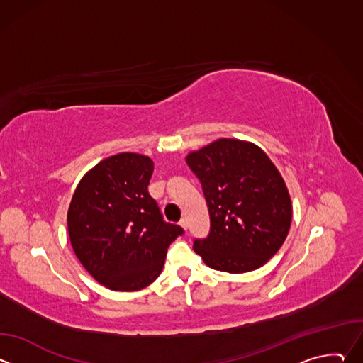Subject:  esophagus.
<instances>
[{
	"label": "esophagus",
	"instance_id": "obj_1",
	"mask_svg": "<svg viewBox=\"0 0 363 363\" xmlns=\"http://www.w3.org/2000/svg\"><path fill=\"white\" fill-rule=\"evenodd\" d=\"M179 225L182 227V228H188V224H186V218H181V221H179Z\"/></svg>",
	"mask_w": 363,
	"mask_h": 363
}]
</instances>
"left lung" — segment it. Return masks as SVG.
Listing matches in <instances>:
<instances>
[{"label":"left lung","mask_w":363,"mask_h":363,"mask_svg":"<svg viewBox=\"0 0 363 363\" xmlns=\"http://www.w3.org/2000/svg\"><path fill=\"white\" fill-rule=\"evenodd\" d=\"M186 164L202 185L211 220L194 250L227 273L266 264L283 245L291 223L286 184L267 155L252 143L220 139L189 153Z\"/></svg>","instance_id":"8db88e82"}]
</instances>
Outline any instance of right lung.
Masks as SVG:
<instances>
[{"label": "right lung", "mask_w": 363, "mask_h": 363, "mask_svg": "<svg viewBox=\"0 0 363 363\" xmlns=\"http://www.w3.org/2000/svg\"><path fill=\"white\" fill-rule=\"evenodd\" d=\"M152 172L147 157L119 153L87 172L72 198V247L83 267L111 290H140L157 280L168 247L184 234L164 220L149 195Z\"/></svg>", "instance_id": "right-lung-1"}]
</instances>
